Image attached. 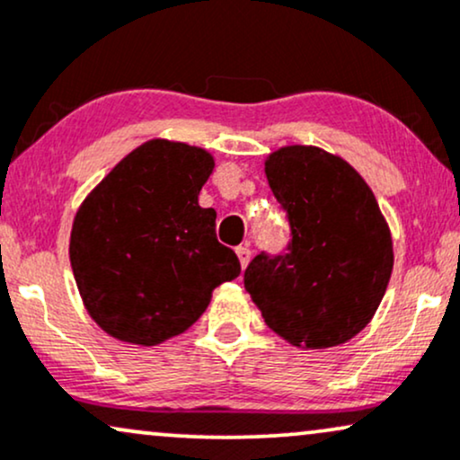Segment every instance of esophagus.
I'll use <instances>...</instances> for the list:
<instances>
[{
    "instance_id": "34e87169",
    "label": "esophagus",
    "mask_w": 460,
    "mask_h": 460,
    "mask_svg": "<svg viewBox=\"0 0 460 460\" xmlns=\"http://www.w3.org/2000/svg\"><path fill=\"white\" fill-rule=\"evenodd\" d=\"M235 254H237V259H240L242 270H244L246 265H248V261H251V248H248V246H237L235 248Z\"/></svg>"
}]
</instances>
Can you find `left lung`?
<instances>
[{
    "label": "left lung",
    "mask_w": 460,
    "mask_h": 460,
    "mask_svg": "<svg viewBox=\"0 0 460 460\" xmlns=\"http://www.w3.org/2000/svg\"><path fill=\"white\" fill-rule=\"evenodd\" d=\"M265 175L289 242L248 263L246 291L268 328L291 345L347 342L373 319L394 263L377 199L351 164L319 147L279 149Z\"/></svg>",
    "instance_id": "8db88e82"
}]
</instances>
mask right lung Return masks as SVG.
<instances>
[{"instance_id": "add662e5", "label": "right lung", "mask_w": 460, "mask_h": 460, "mask_svg": "<svg viewBox=\"0 0 460 460\" xmlns=\"http://www.w3.org/2000/svg\"><path fill=\"white\" fill-rule=\"evenodd\" d=\"M214 169L206 149L147 141L93 188L76 212L70 263L85 308L115 339L156 345L201 317L212 291L240 276L199 206Z\"/></svg>"}]
</instances>
